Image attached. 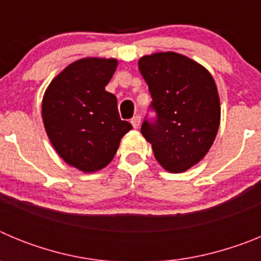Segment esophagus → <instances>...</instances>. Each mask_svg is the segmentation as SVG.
<instances>
[{"label":"esophagus","mask_w":261,"mask_h":261,"mask_svg":"<svg viewBox=\"0 0 261 261\" xmlns=\"http://www.w3.org/2000/svg\"><path fill=\"white\" fill-rule=\"evenodd\" d=\"M130 123H132L133 128H138V126H140V124H141V117H140V115H136V116H133V119L130 120Z\"/></svg>","instance_id":"esophagus-1"}]
</instances>
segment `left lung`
Returning <instances> with one entry per match:
<instances>
[{
	"label": "left lung",
	"mask_w": 261,
	"mask_h": 261,
	"mask_svg": "<svg viewBox=\"0 0 261 261\" xmlns=\"http://www.w3.org/2000/svg\"><path fill=\"white\" fill-rule=\"evenodd\" d=\"M150 91L153 121L141 133L165 170L184 172L199 163L216 138L221 120L216 82L199 62L175 52H158L138 60Z\"/></svg>",
	"instance_id": "8db88e82"
}]
</instances>
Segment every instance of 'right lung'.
Listing matches in <instances>:
<instances>
[{"label": "right lung", "mask_w": 261, "mask_h": 261, "mask_svg": "<svg viewBox=\"0 0 261 261\" xmlns=\"http://www.w3.org/2000/svg\"><path fill=\"white\" fill-rule=\"evenodd\" d=\"M117 60L86 57L53 78L41 103L50 144L68 165L95 172L114 159L132 125L120 119L117 99L106 91Z\"/></svg>", "instance_id": "add662e5"}]
</instances>
